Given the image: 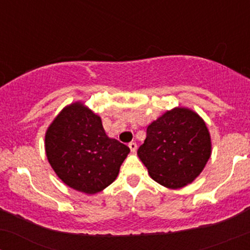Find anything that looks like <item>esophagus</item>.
<instances>
[{"mask_svg": "<svg viewBox=\"0 0 250 250\" xmlns=\"http://www.w3.org/2000/svg\"><path fill=\"white\" fill-rule=\"evenodd\" d=\"M129 148H130V150L133 151V153H135V151H136V149H137L136 142H130V143H129Z\"/></svg>", "mask_w": 250, "mask_h": 250, "instance_id": "1", "label": "esophagus"}]
</instances>
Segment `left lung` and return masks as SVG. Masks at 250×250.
<instances>
[{
  "label": "left lung",
  "mask_w": 250,
  "mask_h": 250,
  "mask_svg": "<svg viewBox=\"0 0 250 250\" xmlns=\"http://www.w3.org/2000/svg\"><path fill=\"white\" fill-rule=\"evenodd\" d=\"M137 155L154 181L169 189L183 188L207 165L211 155L210 134L199 114L176 107L148 125Z\"/></svg>",
  "instance_id": "1"
}]
</instances>
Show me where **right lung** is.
Returning a JSON list of instances; mask_svg holds the SVG:
<instances>
[{
	"label": "right lung",
	"instance_id": "right-lung-1",
	"mask_svg": "<svg viewBox=\"0 0 250 250\" xmlns=\"http://www.w3.org/2000/svg\"><path fill=\"white\" fill-rule=\"evenodd\" d=\"M47 159L59 179L77 191L94 195L116 180L130 151L107 136L101 117L84 103L64 107L45 131Z\"/></svg>",
	"mask_w": 250,
	"mask_h": 250
}]
</instances>
